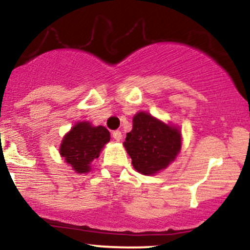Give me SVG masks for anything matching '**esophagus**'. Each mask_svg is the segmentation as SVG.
Masks as SVG:
<instances>
[{
  "label": "esophagus",
  "mask_w": 250,
  "mask_h": 250,
  "mask_svg": "<svg viewBox=\"0 0 250 250\" xmlns=\"http://www.w3.org/2000/svg\"><path fill=\"white\" fill-rule=\"evenodd\" d=\"M113 137H114V140H116V141H121V140H122V133L120 130L113 131Z\"/></svg>",
  "instance_id": "obj_1"
}]
</instances>
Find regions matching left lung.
Instances as JSON below:
<instances>
[{
  "mask_svg": "<svg viewBox=\"0 0 250 250\" xmlns=\"http://www.w3.org/2000/svg\"><path fill=\"white\" fill-rule=\"evenodd\" d=\"M123 146L135 170L150 176L175 161L182 148V135L176 125L139 111L133 117V129Z\"/></svg>",
  "mask_w": 250,
  "mask_h": 250,
  "instance_id": "left-lung-1",
  "label": "left lung"
}]
</instances>
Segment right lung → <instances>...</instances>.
I'll return each mask as SVG.
<instances>
[{"label": "right lung", "instance_id": "add662e5", "mask_svg": "<svg viewBox=\"0 0 250 250\" xmlns=\"http://www.w3.org/2000/svg\"><path fill=\"white\" fill-rule=\"evenodd\" d=\"M110 141V133L103 125H93L88 121L77 122L63 136L60 155L77 174L91 170V162L101 154Z\"/></svg>", "mask_w": 250, "mask_h": 250}]
</instances>
